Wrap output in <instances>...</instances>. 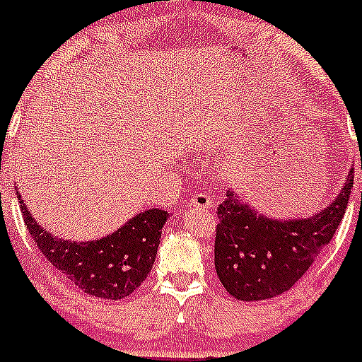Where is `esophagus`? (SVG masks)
I'll use <instances>...</instances> for the list:
<instances>
[{
  "instance_id": "obj_1",
  "label": "esophagus",
  "mask_w": 362,
  "mask_h": 362,
  "mask_svg": "<svg viewBox=\"0 0 362 362\" xmlns=\"http://www.w3.org/2000/svg\"><path fill=\"white\" fill-rule=\"evenodd\" d=\"M189 204H191V207L211 209L212 198L209 197V194H205V192H197V194H192V197L189 198Z\"/></svg>"
}]
</instances>
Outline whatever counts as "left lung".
Here are the masks:
<instances>
[{"label":"left lung","mask_w":362,"mask_h":362,"mask_svg":"<svg viewBox=\"0 0 362 362\" xmlns=\"http://www.w3.org/2000/svg\"><path fill=\"white\" fill-rule=\"evenodd\" d=\"M352 187L350 171L332 205L313 218L291 221L257 214L228 191L216 211L214 266L223 288L243 302L268 300L291 289L332 241Z\"/></svg>","instance_id":"left-lung-1"}]
</instances>
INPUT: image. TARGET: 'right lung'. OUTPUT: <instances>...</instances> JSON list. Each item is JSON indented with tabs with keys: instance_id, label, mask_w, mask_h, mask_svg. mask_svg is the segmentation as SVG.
Returning <instances> with one entry per match:
<instances>
[{
	"instance_id": "add662e5",
	"label": "right lung",
	"mask_w": 362,
	"mask_h": 362,
	"mask_svg": "<svg viewBox=\"0 0 362 362\" xmlns=\"http://www.w3.org/2000/svg\"><path fill=\"white\" fill-rule=\"evenodd\" d=\"M18 198L19 192H18ZM21 212L28 234L52 262L76 288L96 298L121 300L139 288L155 262L168 211L150 209L100 241L69 243L37 225L23 202Z\"/></svg>"
}]
</instances>
